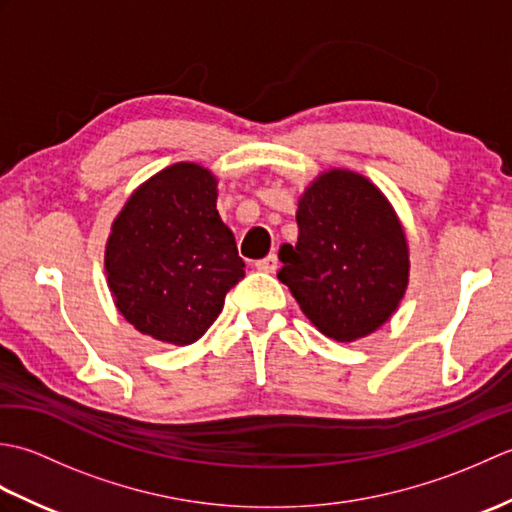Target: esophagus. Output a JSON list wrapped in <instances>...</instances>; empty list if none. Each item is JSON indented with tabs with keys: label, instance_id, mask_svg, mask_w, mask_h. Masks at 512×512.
Here are the masks:
<instances>
[{
	"label": "esophagus",
	"instance_id": "34e87169",
	"mask_svg": "<svg viewBox=\"0 0 512 512\" xmlns=\"http://www.w3.org/2000/svg\"><path fill=\"white\" fill-rule=\"evenodd\" d=\"M255 268L262 270V273H275V270H277V255H268L264 259H259V262H255Z\"/></svg>",
	"mask_w": 512,
	"mask_h": 512
}]
</instances>
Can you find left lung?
<instances>
[{
	"label": "left lung",
	"mask_w": 512,
	"mask_h": 512,
	"mask_svg": "<svg viewBox=\"0 0 512 512\" xmlns=\"http://www.w3.org/2000/svg\"><path fill=\"white\" fill-rule=\"evenodd\" d=\"M297 224L277 279L314 328L352 343L385 325L409 286L405 226L387 195L356 171H321L301 193Z\"/></svg>",
	"instance_id": "left-lung-1"
}]
</instances>
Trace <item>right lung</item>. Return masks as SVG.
I'll use <instances>...</instances> for the list:
<instances>
[{
	"label": "right lung",
	"mask_w": 512,
	"mask_h": 512,
	"mask_svg": "<svg viewBox=\"0 0 512 512\" xmlns=\"http://www.w3.org/2000/svg\"><path fill=\"white\" fill-rule=\"evenodd\" d=\"M217 178L176 162L140 184L114 217L105 275L116 310L160 343L191 345L244 277L233 231L217 213Z\"/></svg>",
	"instance_id": "right-lung-1"
}]
</instances>
